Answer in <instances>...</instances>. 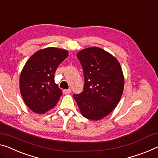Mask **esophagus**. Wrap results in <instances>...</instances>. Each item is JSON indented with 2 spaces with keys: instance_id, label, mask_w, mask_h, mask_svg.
<instances>
[{
  "instance_id": "esophagus-1",
  "label": "esophagus",
  "mask_w": 158,
  "mask_h": 158,
  "mask_svg": "<svg viewBox=\"0 0 158 158\" xmlns=\"http://www.w3.org/2000/svg\"><path fill=\"white\" fill-rule=\"evenodd\" d=\"M71 89H64V90H63V93H64V94H68L69 93H71Z\"/></svg>"
}]
</instances>
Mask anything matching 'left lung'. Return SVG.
Listing matches in <instances>:
<instances>
[{
  "label": "left lung",
  "instance_id": "8db88e82",
  "mask_svg": "<svg viewBox=\"0 0 158 158\" xmlns=\"http://www.w3.org/2000/svg\"><path fill=\"white\" fill-rule=\"evenodd\" d=\"M84 75L83 91L73 97L86 118L98 121L117 106L123 94L124 76L115 56L97 47L77 53Z\"/></svg>",
  "mask_w": 158,
  "mask_h": 158
}]
</instances>
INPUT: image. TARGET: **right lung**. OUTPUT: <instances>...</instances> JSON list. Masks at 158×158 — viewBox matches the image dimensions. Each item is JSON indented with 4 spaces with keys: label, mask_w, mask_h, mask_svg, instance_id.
Returning a JSON list of instances; mask_svg holds the SVG:
<instances>
[{
    "label": "right lung",
    "mask_w": 158,
    "mask_h": 158,
    "mask_svg": "<svg viewBox=\"0 0 158 158\" xmlns=\"http://www.w3.org/2000/svg\"><path fill=\"white\" fill-rule=\"evenodd\" d=\"M67 50L47 48L34 53L21 72L20 90L30 110L42 114L55 106L62 95L55 82L58 66L67 57Z\"/></svg>",
    "instance_id": "add662e5"
}]
</instances>
